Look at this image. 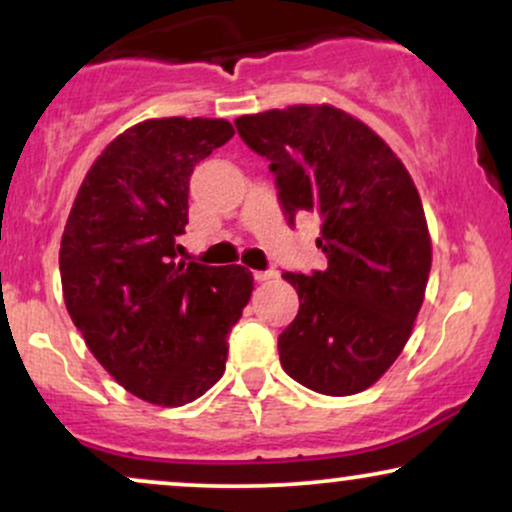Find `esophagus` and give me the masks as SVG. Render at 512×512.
I'll list each match as a JSON object with an SVG mask.
<instances>
[{
	"label": "esophagus",
	"mask_w": 512,
	"mask_h": 512,
	"mask_svg": "<svg viewBox=\"0 0 512 512\" xmlns=\"http://www.w3.org/2000/svg\"><path fill=\"white\" fill-rule=\"evenodd\" d=\"M252 276H255L257 284H262V281H272V279H276V272H274V269H267V272H255Z\"/></svg>",
	"instance_id": "34e87169"
}]
</instances>
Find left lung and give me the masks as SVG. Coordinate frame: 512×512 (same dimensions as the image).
<instances>
[{
	"mask_svg": "<svg viewBox=\"0 0 512 512\" xmlns=\"http://www.w3.org/2000/svg\"><path fill=\"white\" fill-rule=\"evenodd\" d=\"M238 134L269 161L293 223L322 219L325 272H286L301 298L279 334L281 366L320 395L378 383L402 354L431 272V236L409 170L378 134L334 105L243 115Z\"/></svg>",
	"mask_w": 512,
	"mask_h": 512,
	"instance_id": "8db88e82",
	"label": "left lung"
}]
</instances>
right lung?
<instances>
[{
	"label": "right lung",
	"mask_w": 512,
	"mask_h": 512,
	"mask_svg": "<svg viewBox=\"0 0 512 512\" xmlns=\"http://www.w3.org/2000/svg\"><path fill=\"white\" fill-rule=\"evenodd\" d=\"M236 134L211 117L125 129L88 168L60 245L69 317L98 363L144 402L182 407L226 370L228 332L250 301L240 264L178 262L190 175Z\"/></svg>",
	"instance_id": "add662e5"
}]
</instances>
